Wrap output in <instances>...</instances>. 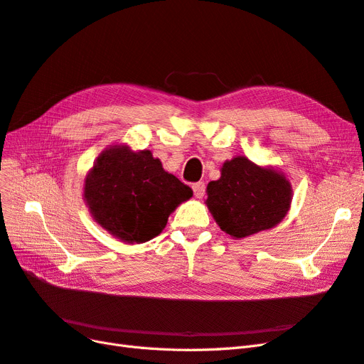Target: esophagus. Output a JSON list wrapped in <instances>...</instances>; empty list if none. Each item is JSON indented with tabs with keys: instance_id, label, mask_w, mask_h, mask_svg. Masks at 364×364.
<instances>
[{
	"instance_id": "34e87169",
	"label": "esophagus",
	"mask_w": 364,
	"mask_h": 364,
	"mask_svg": "<svg viewBox=\"0 0 364 364\" xmlns=\"http://www.w3.org/2000/svg\"><path fill=\"white\" fill-rule=\"evenodd\" d=\"M205 188H206V185L203 182H196L193 185V191H194V196L197 197V199H202V197L205 196Z\"/></svg>"
}]
</instances>
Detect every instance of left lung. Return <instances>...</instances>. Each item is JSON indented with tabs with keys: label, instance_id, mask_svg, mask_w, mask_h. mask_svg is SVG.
Masks as SVG:
<instances>
[{
	"label": "left lung",
	"instance_id": "1",
	"mask_svg": "<svg viewBox=\"0 0 364 364\" xmlns=\"http://www.w3.org/2000/svg\"><path fill=\"white\" fill-rule=\"evenodd\" d=\"M220 171V179L206 186L205 203L220 229L232 238L269 230L290 211L291 183L281 170L235 156Z\"/></svg>",
	"mask_w": 364,
	"mask_h": 364
}]
</instances>
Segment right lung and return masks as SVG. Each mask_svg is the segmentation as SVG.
<instances>
[{"label": "right lung", "mask_w": 364, "mask_h": 364, "mask_svg": "<svg viewBox=\"0 0 364 364\" xmlns=\"http://www.w3.org/2000/svg\"><path fill=\"white\" fill-rule=\"evenodd\" d=\"M191 197L190 186L165 171L150 150L135 151L127 144L105 149L83 183L95 223L126 245L159 235L170 214Z\"/></svg>", "instance_id": "add662e5"}]
</instances>
